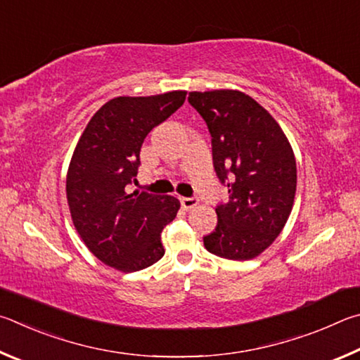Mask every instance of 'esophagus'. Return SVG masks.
<instances>
[{
	"instance_id": "34e87169",
	"label": "esophagus",
	"mask_w": 360,
	"mask_h": 360,
	"mask_svg": "<svg viewBox=\"0 0 360 360\" xmlns=\"http://www.w3.org/2000/svg\"><path fill=\"white\" fill-rule=\"evenodd\" d=\"M180 202L184 209L190 210V209H194V207L199 204V199L198 198H180Z\"/></svg>"
}]
</instances>
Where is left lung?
Returning <instances> with one entry per match:
<instances>
[{
	"label": "left lung",
	"instance_id": "obj_1",
	"mask_svg": "<svg viewBox=\"0 0 360 360\" xmlns=\"http://www.w3.org/2000/svg\"><path fill=\"white\" fill-rule=\"evenodd\" d=\"M190 104L212 136L213 167L229 200L217 205L218 224L204 237L212 255L248 261L274 243L291 215L297 167L275 118L237 90L191 91Z\"/></svg>",
	"mask_w": 360,
	"mask_h": 360
}]
</instances>
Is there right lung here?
I'll use <instances>...</instances> for the list:
<instances>
[{
    "instance_id": "obj_1",
    "label": "right lung",
    "mask_w": 360,
    "mask_h": 360,
    "mask_svg": "<svg viewBox=\"0 0 360 360\" xmlns=\"http://www.w3.org/2000/svg\"><path fill=\"white\" fill-rule=\"evenodd\" d=\"M186 91L118 96L88 122L66 176L72 223L88 250L122 272L153 266L164 256L161 232L176 217L179 199L128 193L148 132L184 105Z\"/></svg>"
}]
</instances>
